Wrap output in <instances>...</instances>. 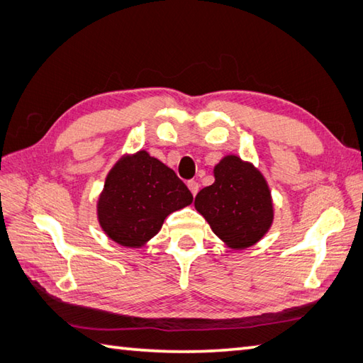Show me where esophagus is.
<instances>
[{"instance_id": "34e87169", "label": "esophagus", "mask_w": 363, "mask_h": 363, "mask_svg": "<svg viewBox=\"0 0 363 363\" xmlns=\"http://www.w3.org/2000/svg\"><path fill=\"white\" fill-rule=\"evenodd\" d=\"M187 186H189V189H190V191H191V195L195 196V195L198 194V190H199V184H198L196 181H189Z\"/></svg>"}]
</instances>
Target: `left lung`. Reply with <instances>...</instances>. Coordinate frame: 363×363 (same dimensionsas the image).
I'll return each mask as SVG.
<instances>
[{
	"instance_id": "1",
	"label": "left lung",
	"mask_w": 363,
	"mask_h": 363,
	"mask_svg": "<svg viewBox=\"0 0 363 363\" xmlns=\"http://www.w3.org/2000/svg\"><path fill=\"white\" fill-rule=\"evenodd\" d=\"M213 173L215 182L195 198L196 211L223 242L233 248H248L267 234L273 221L264 176L237 156H226Z\"/></svg>"
}]
</instances>
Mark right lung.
<instances>
[{
    "mask_svg": "<svg viewBox=\"0 0 363 363\" xmlns=\"http://www.w3.org/2000/svg\"><path fill=\"white\" fill-rule=\"evenodd\" d=\"M191 201L194 195L172 168L138 151L107 174L98 218L113 242L137 248L159 233L167 215Z\"/></svg>",
    "mask_w": 363,
    "mask_h": 363,
    "instance_id": "add662e5",
    "label": "right lung"
}]
</instances>
